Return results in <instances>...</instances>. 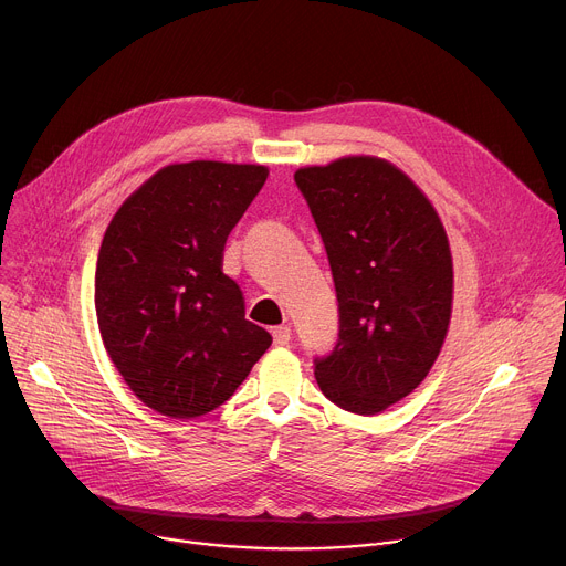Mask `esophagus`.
I'll return each instance as SVG.
<instances>
[{"label": "esophagus", "instance_id": "obj_1", "mask_svg": "<svg viewBox=\"0 0 566 566\" xmlns=\"http://www.w3.org/2000/svg\"><path fill=\"white\" fill-rule=\"evenodd\" d=\"M271 334H273V343H275V345H286V343L291 340V327H289V325L273 327Z\"/></svg>", "mask_w": 566, "mask_h": 566}]
</instances>
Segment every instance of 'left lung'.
Wrapping results in <instances>:
<instances>
[{
    "mask_svg": "<svg viewBox=\"0 0 566 566\" xmlns=\"http://www.w3.org/2000/svg\"><path fill=\"white\" fill-rule=\"evenodd\" d=\"M293 178L338 297V340L314 358L316 381L336 406L377 416L424 381L444 343L453 291L444 228L413 180L377 158Z\"/></svg>",
    "mask_w": 566,
    "mask_h": 566,
    "instance_id": "left-lung-1",
    "label": "left lung"
}]
</instances>
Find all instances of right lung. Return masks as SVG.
Masks as SVG:
<instances>
[{
	"instance_id": "add662e5",
	"label": "right lung",
	"mask_w": 566,
	"mask_h": 566,
	"mask_svg": "<svg viewBox=\"0 0 566 566\" xmlns=\"http://www.w3.org/2000/svg\"><path fill=\"white\" fill-rule=\"evenodd\" d=\"M266 167L196 160L146 180L98 250V332L130 390L169 418H198L232 397L271 347L245 321L223 273L228 234L260 193Z\"/></svg>"
}]
</instances>
